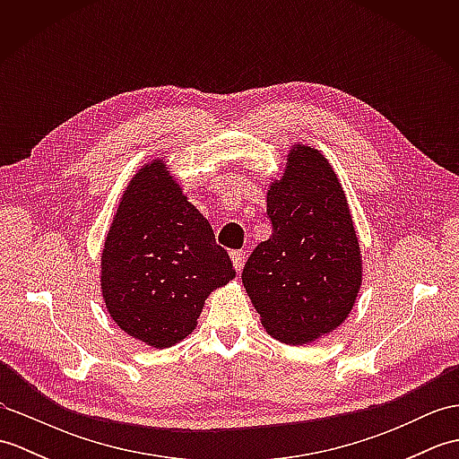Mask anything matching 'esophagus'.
<instances>
[{
  "label": "esophagus",
  "mask_w": 459,
  "mask_h": 459,
  "mask_svg": "<svg viewBox=\"0 0 459 459\" xmlns=\"http://www.w3.org/2000/svg\"><path fill=\"white\" fill-rule=\"evenodd\" d=\"M230 260H232V264H235V270L240 272L242 266H245V262H247L245 250H232L230 252Z\"/></svg>",
  "instance_id": "obj_1"
}]
</instances>
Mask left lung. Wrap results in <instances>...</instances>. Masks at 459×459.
I'll use <instances>...</instances> for the list:
<instances>
[{"label": "left lung", "instance_id": "obj_1", "mask_svg": "<svg viewBox=\"0 0 459 459\" xmlns=\"http://www.w3.org/2000/svg\"><path fill=\"white\" fill-rule=\"evenodd\" d=\"M266 212L272 237L252 250L242 284L272 337L306 345L343 324L363 278L345 191L324 155L298 145Z\"/></svg>", "mask_w": 459, "mask_h": 459}]
</instances>
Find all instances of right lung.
I'll use <instances>...</instances> for the list:
<instances>
[{
    "label": "right lung",
    "instance_id": "right-lung-1",
    "mask_svg": "<svg viewBox=\"0 0 459 459\" xmlns=\"http://www.w3.org/2000/svg\"><path fill=\"white\" fill-rule=\"evenodd\" d=\"M209 221L155 160L135 173L102 250V298L134 339L171 347L197 325L204 299L235 278Z\"/></svg>",
    "mask_w": 459,
    "mask_h": 459
}]
</instances>
